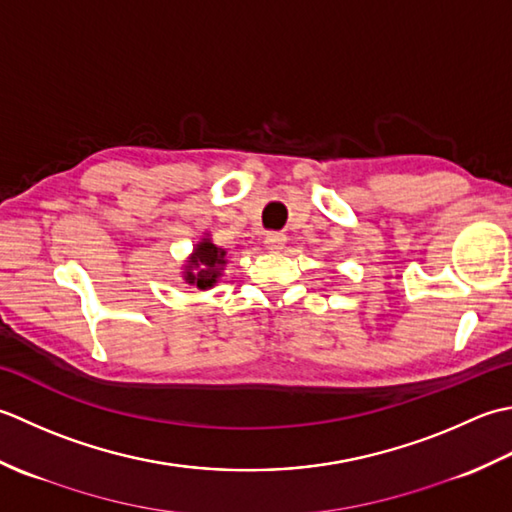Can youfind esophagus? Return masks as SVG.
Returning <instances> with one entry per match:
<instances>
[{"label":"esophagus","mask_w":512,"mask_h":512,"mask_svg":"<svg viewBox=\"0 0 512 512\" xmlns=\"http://www.w3.org/2000/svg\"><path fill=\"white\" fill-rule=\"evenodd\" d=\"M285 243H287V236L280 232H269L265 236V245H267V249H271V252H280V249L285 247Z\"/></svg>","instance_id":"obj_1"}]
</instances>
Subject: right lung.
Returning a JSON list of instances; mask_svg holds the SVG:
<instances>
[{"label": "right lung", "mask_w": 512, "mask_h": 512, "mask_svg": "<svg viewBox=\"0 0 512 512\" xmlns=\"http://www.w3.org/2000/svg\"><path fill=\"white\" fill-rule=\"evenodd\" d=\"M225 254V249L216 247L210 238H201V243H196L190 260L185 263V283L196 285L198 289H212L216 280L221 278L223 267L227 265Z\"/></svg>", "instance_id": "right-lung-1"}]
</instances>
